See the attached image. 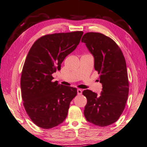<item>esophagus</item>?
<instances>
[{"instance_id":"obj_1","label":"esophagus","mask_w":147,"mask_h":147,"mask_svg":"<svg viewBox=\"0 0 147 147\" xmlns=\"http://www.w3.org/2000/svg\"><path fill=\"white\" fill-rule=\"evenodd\" d=\"M82 90H81V89H78V90H77V94H78L79 95H81V94H82Z\"/></svg>"}]
</instances>
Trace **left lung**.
<instances>
[{"label":"left lung","mask_w":147,"mask_h":147,"mask_svg":"<svg viewBox=\"0 0 147 147\" xmlns=\"http://www.w3.org/2000/svg\"><path fill=\"white\" fill-rule=\"evenodd\" d=\"M81 41L94 57V67L102 84L100 95L89 90L84 114L86 120L99 127L117 121L125 109L129 95V80L125 57L111 38L99 32H87Z\"/></svg>","instance_id":"8db88e82"}]
</instances>
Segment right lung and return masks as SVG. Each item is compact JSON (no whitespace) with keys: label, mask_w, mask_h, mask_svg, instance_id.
Wrapping results in <instances>:
<instances>
[{"label":"right lung","mask_w":147,"mask_h":147,"mask_svg":"<svg viewBox=\"0 0 147 147\" xmlns=\"http://www.w3.org/2000/svg\"><path fill=\"white\" fill-rule=\"evenodd\" d=\"M82 34V31L47 34L29 50L22 71V98L30 120L41 128L51 129L63 123L70 102L77 95L76 88L54 82L52 74L60 70Z\"/></svg>","instance_id":"right-lung-1"}]
</instances>
